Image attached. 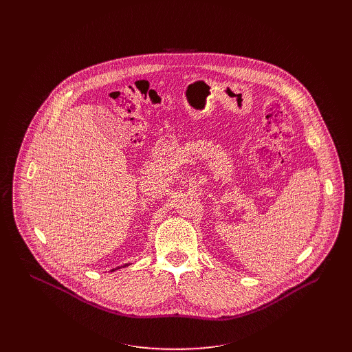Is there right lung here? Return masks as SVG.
I'll list each match as a JSON object with an SVG mask.
<instances>
[{
    "label": "right lung",
    "mask_w": 352,
    "mask_h": 352,
    "mask_svg": "<svg viewBox=\"0 0 352 352\" xmlns=\"http://www.w3.org/2000/svg\"><path fill=\"white\" fill-rule=\"evenodd\" d=\"M113 272H114V269H113Z\"/></svg>",
    "instance_id": "add662e5"
}]
</instances>
